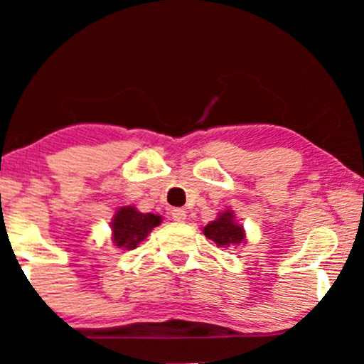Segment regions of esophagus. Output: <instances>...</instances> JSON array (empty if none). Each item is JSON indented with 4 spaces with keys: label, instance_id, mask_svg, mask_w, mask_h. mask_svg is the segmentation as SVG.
Returning a JSON list of instances; mask_svg holds the SVG:
<instances>
[{
    "label": "esophagus",
    "instance_id": "1",
    "mask_svg": "<svg viewBox=\"0 0 364 364\" xmlns=\"http://www.w3.org/2000/svg\"><path fill=\"white\" fill-rule=\"evenodd\" d=\"M171 215H172V218L176 222H183L186 220V210H182V208H173V210L171 212Z\"/></svg>",
    "mask_w": 364,
    "mask_h": 364
}]
</instances>
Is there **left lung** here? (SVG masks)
<instances>
[{"mask_svg": "<svg viewBox=\"0 0 364 364\" xmlns=\"http://www.w3.org/2000/svg\"><path fill=\"white\" fill-rule=\"evenodd\" d=\"M203 235L215 243L217 247L238 245L245 240L242 225L233 220V212L227 210L222 215H218L217 220H213L203 228Z\"/></svg>", "mask_w": 364, "mask_h": 364, "instance_id": "8db88e82", "label": "left lung"}]
</instances>
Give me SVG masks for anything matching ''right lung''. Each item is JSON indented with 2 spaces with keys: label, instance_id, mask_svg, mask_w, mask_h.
Segmentation results:
<instances>
[{
  "label": "right lung",
  "instance_id": "1",
  "mask_svg": "<svg viewBox=\"0 0 364 364\" xmlns=\"http://www.w3.org/2000/svg\"><path fill=\"white\" fill-rule=\"evenodd\" d=\"M161 223V217L154 213H141L134 207H122L112 220L114 243L119 248L132 250Z\"/></svg>",
  "mask_w": 364,
  "mask_h": 364
}]
</instances>
